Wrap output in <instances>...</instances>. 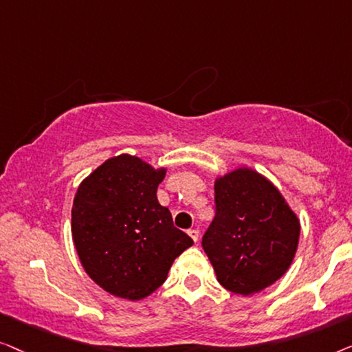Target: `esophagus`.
Segmentation results:
<instances>
[{"label": "esophagus", "instance_id": "34e87169", "mask_svg": "<svg viewBox=\"0 0 352 352\" xmlns=\"http://www.w3.org/2000/svg\"><path fill=\"white\" fill-rule=\"evenodd\" d=\"M188 234H190V237L195 242H197V239H199V230L197 228H192V230H188Z\"/></svg>", "mask_w": 352, "mask_h": 352}]
</instances>
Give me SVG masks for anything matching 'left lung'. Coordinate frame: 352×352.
Returning a JSON list of instances; mask_svg holds the SVG:
<instances>
[{
    "label": "left lung",
    "instance_id": "left-lung-1",
    "mask_svg": "<svg viewBox=\"0 0 352 352\" xmlns=\"http://www.w3.org/2000/svg\"><path fill=\"white\" fill-rule=\"evenodd\" d=\"M300 221L279 190L252 169H237L215 182V219L202 249L226 290L252 295L289 270Z\"/></svg>",
    "mask_w": 352,
    "mask_h": 352
}]
</instances>
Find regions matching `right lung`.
Masks as SVG:
<instances>
[{
  "instance_id": "1",
  "label": "right lung",
  "mask_w": 352,
  "mask_h": 352,
  "mask_svg": "<svg viewBox=\"0 0 352 352\" xmlns=\"http://www.w3.org/2000/svg\"><path fill=\"white\" fill-rule=\"evenodd\" d=\"M166 169L121 155L79 185L72 234L82 268L108 294L142 300L164 284L172 263L192 239L174 226L157 201Z\"/></svg>"
}]
</instances>
